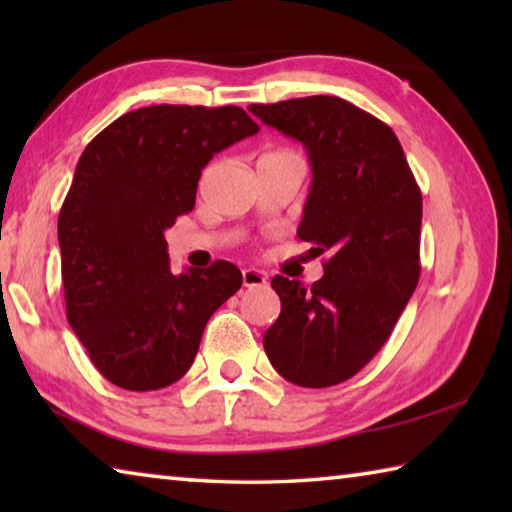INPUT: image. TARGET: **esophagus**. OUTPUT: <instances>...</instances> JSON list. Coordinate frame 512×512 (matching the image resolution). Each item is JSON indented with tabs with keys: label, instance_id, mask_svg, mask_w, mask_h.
Returning <instances> with one entry per match:
<instances>
[{
	"label": "esophagus",
	"instance_id": "34e87169",
	"mask_svg": "<svg viewBox=\"0 0 512 512\" xmlns=\"http://www.w3.org/2000/svg\"><path fill=\"white\" fill-rule=\"evenodd\" d=\"M241 280H244V287H262L266 284V273L257 271V268H244V273H241Z\"/></svg>",
	"mask_w": 512,
	"mask_h": 512
}]
</instances>
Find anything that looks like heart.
<instances>
[{"label":"heart","mask_w":512,"mask_h":512,"mask_svg":"<svg viewBox=\"0 0 512 512\" xmlns=\"http://www.w3.org/2000/svg\"><path fill=\"white\" fill-rule=\"evenodd\" d=\"M275 153H287V151H275Z\"/></svg>","instance_id":"b5f03b06"}]
</instances>
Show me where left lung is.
<instances>
[{
  "label": "left lung",
  "instance_id": "left-lung-1",
  "mask_svg": "<svg viewBox=\"0 0 512 512\" xmlns=\"http://www.w3.org/2000/svg\"><path fill=\"white\" fill-rule=\"evenodd\" d=\"M248 110L305 144L314 180L298 237L327 253L311 287L271 280L282 311L266 357L298 386L341 384L381 350L418 287L420 187L393 128L350 101L318 94Z\"/></svg>",
  "mask_w": 512,
  "mask_h": 512
}]
</instances>
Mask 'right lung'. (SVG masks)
Wrapping results in <instances>:
<instances>
[{
	"label": "right lung",
	"instance_id": "1",
	"mask_svg": "<svg viewBox=\"0 0 512 512\" xmlns=\"http://www.w3.org/2000/svg\"><path fill=\"white\" fill-rule=\"evenodd\" d=\"M259 126L237 106L126 112L85 146L58 214L67 320L103 377L158 391L194 363L207 320L241 287L216 259L173 275L164 230L194 210L214 153Z\"/></svg>",
	"mask_w": 512,
	"mask_h": 512
}]
</instances>
